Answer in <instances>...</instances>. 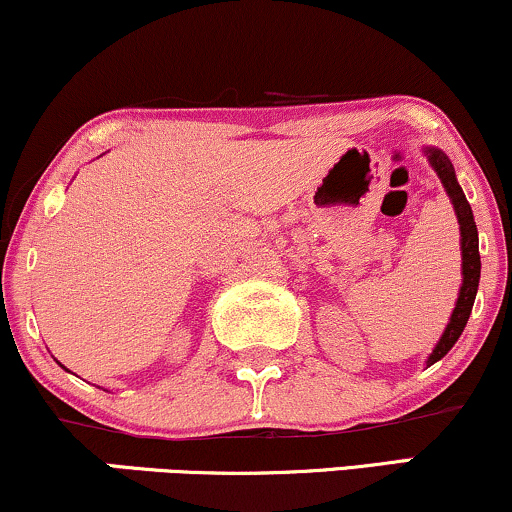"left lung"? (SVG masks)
I'll list each match as a JSON object with an SVG mask.
<instances>
[{
    "label": "left lung",
    "mask_w": 512,
    "mask_h": 512,
    "mask_svg": "<svg viewBox=\"0 0 512 512\" xmlns=\"http://www.w3.org/2000/svg\"><path fill=\"white\" fill-rule=\"evenodd\" d=\"M425 154H427V159H430L432 168L437 170L441 185H444L446 194L451 197L453 208H456L458 225H460V254H463V285H460L456 308H453L451 320H449V325H446L444 334H441L437 346H434L430 358H427V365H434L453 349V344L458 342V337L463 334L465 325H468L472 304H475L477 287H479V270H482V261H479V237H477L475 216H472V208L468 204V199H465L463 189H460V185H458L453 163L441 149L427 147Z\"/></svg>",
    "instance_id": "1"
}]
</instances>
